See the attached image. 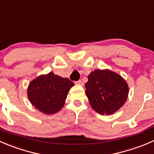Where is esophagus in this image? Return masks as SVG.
Here are the masks:
<instances>
[{
    "label": "esophagus",
    "mask_w": 154,
    "mask_h": 154,
    "mask_svg": "<svg viewBox=\"0 0 154 154\" xmlns=\"http://www.w3.org/2000/svg\"><path fill=\"white\" fill-rule=\"evenodd\" d=\"M75 84L79 85H83V82H82V80H79L77 82H75Z\"/></svg>",
    "instance_id": "esophagus-1"
}]
</instances>
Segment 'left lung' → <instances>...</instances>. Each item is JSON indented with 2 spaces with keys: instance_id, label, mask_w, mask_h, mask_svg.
<instances>
[{
  "instance_id": "8db88e82",
  "label": "left lung",
  "mask_w": 154,
  "mask_h": 154,
  "mask_svg": "<svg viewBox=\"0 0 154 154\" xmlns=\"http://www.w3.org/2000/svg\"><path fill=\"white\" fill-rule=\"evenodd\" d=\"M85 93L91 107L102 115H112L127 101L129 88L126 81L112 71L97 69L91 72Z\"/></svg>"
}]
</instances>
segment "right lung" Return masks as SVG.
I'll list each match as a JSON object with an SVG mask.
<instances>
[{
    "mask_svg": "<svg viewBox=\"0 0 154 154\" xmlns=\"http://www.w3.org/2000/svg\"><path fill=\"white\" fill-rule=\"evenodd\" d=\"M73 85L74 83L69 79L51 72L37 77L29 84L27 96L36 109L51 115L62 109L68 92Z\"/></svg>",
    "mask_w": 154,
    "mask_h": 154,
    "instance_id": "1",
    "label": "right lung"
}]
</instances>
